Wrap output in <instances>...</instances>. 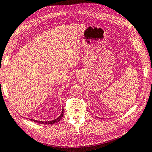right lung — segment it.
Returning <instances> with one entry per match:
<instances>
[{"instance_id": "obj_1", "label": "right lung", "mask_w": 152, "mask_h": 152, "mask_svg": "<svg viewBox=\"0 0 152 152\" xmlns=\"http://www.w3.org/2000/svg\"><path fill=\"white\" fill-rule=\"evenodd\" d=\"M64 115V109L62 110V112L61 115H59V116L57 118V119L52 120V121H48V122H42V121H38V120H32V119H30V120H32V121L34 122H38V123L39 124H55V123H57V122H59L60 120H61L62 117H63Z\"/></svg>"}]
</instances>
